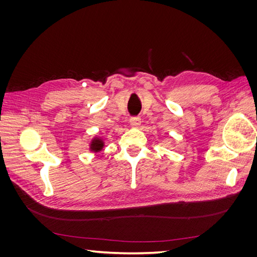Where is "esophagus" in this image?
Listing matches in <instances>:
<instances>
[{"label": "esophagus", "instance_id": "1", "mask_svg": "<svg viewBox=\"0 0 257 257\" xmlns=\"http://www.w3.org/2000/svg\"><path fill=\"white\" fill-rule=\"evenodd\" d=\"M141 123H142V121L139 116H132V118L130 119V124L133 127H138L139 125H141Z\"/></svg>", "mask_w": 257, "mask_h": 257}]
</instances>
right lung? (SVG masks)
<instances>
[{
  "label": "right lung",
  "mask_w": 257,
  "mask_h": 257,
  "mask_svg": "<svg viewBox=\"0 0 257 257\" xmlns=\"http://www.w3.org/2000/svg\"><path fill=\"white\" fill-rule=\"evenodd\" d=\"M104 148V142L103 139H100L98 137H95L92 139V142L90 144V150L93 152H99Z\"/></svg>",
  "instance_id": "right-lung-1"
}]
</instances>
